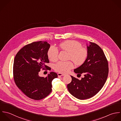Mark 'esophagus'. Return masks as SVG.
Masks as SVG:
<instances>
[{"mask_svg": "<svg viewBox=\"0 0 121 121\" xmlns=\"http://www.w3.org/2000/svg\"><path fill=\"white\" fill-rule=\"evenodd\" d=\"M57 75H58V77H61V76H64L65 74L61 73H57Z\"/></svg>", "mask_w": 121, "mask_h": 121, "instance_id": "34e87169", "label": "esophagus"}]
</instances>
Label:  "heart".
I'll list each match as a JSON object with an SVG mask.
<instances>
[{"label": "heart", "instance_id": "obj_1", "mask_svg": "<svg viewBox=\"0 0 121 121\" xmlns=\"http://www.w3.org/2000/svg\"><path fill=\"white\" fill-rule=\"evenodd\" d=\"M60 48L69 52L68 59L73 60L77 65H82L88 56L87 50L82 48L79 42L74 40H67L59 44ZM59 52L55 46H51L48 51V56L50 60L56 61L58 58ZM74 65L71 61H59L54 65V70L61 73H65L73 68Z\"/></svg>", "mask_w": 121, "mask_h": 121}]
</instances>
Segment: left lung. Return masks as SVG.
I'll return each mask as SVG.
<instances>
[{"mask_svg":"<svg viewBox=\"0 0 121 121\" xmlns=\"http://www.w3.org/2000/svg\"><path fill=\"white\" fill-rule=\"evenodd\" d=\"M88 56L85 62L74 70L76 73L84 77L79 80L71 76L72 82L67 85L69 92L78 99L83 100L97 94L104 85L108 74V60L101 48L90 42L87 46Z\"/></svg>","mask_w":121,"mask_h":121,"instance_id":"left-lung-1","label":"left lung"}]
</instances>
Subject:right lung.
Segmentation results:
<instances>
[{
    "label": "right lung",
    "instance_id": "add662e5",
    "mask_svg": "<svg viewBox=\"0 0 121 121\" xmlns=\"http://www.w3.org/2000/svg\"><path fill=\"white\" fill-rule=\"evenodd\" d=\"M50 45L46 41L32 42L16 54L13 65V76L17 87L29 98L39 100L47 97L52 91V81L57 74L50 72L46 77H40V70H49L46 65L49 62L48 51Z\"/></svg>",
    "mask_w": 121,
    "mask_h": 121
}]
</instances>
